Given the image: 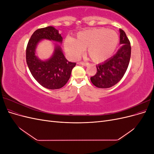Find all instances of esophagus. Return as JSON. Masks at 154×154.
Instances as JSON below:
<instances>
[{
	"label": "esophagus",
	"instance_id": "esophagus-1",
	"mask_svg": "<svg viewBox=\"0 0 154 154\" xmlns=\"http://www.w3.org/2000/svg\"><path fill=\"white\" fill-rule=\"evenodd\" d=\"M78 64H80V65H82V66H88V63H84V62H78Z\"/></svg>",
	"mask_w": 154,
	"mask_h": 154
}]
</instances>
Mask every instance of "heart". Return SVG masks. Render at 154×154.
<instances>
[{
	"label": "heart",
	"mask_w": 154,
	"mask_h": 154,
	"mask_svg": "<svg viewBox=\"0 0 154 154\" xmlns=\"http://www.w3.org/2000/svg\"><path fill=\"white\" fill-rule=\"evenodd\" d=\"M119 43V36L114 31L106 28H92L80 32L75 40L67 38L64 48L72 58H77L83 49L93 62L105 61L113 54Z\"/></svg>",
	"instance_id": "obj_1"
}]
</instances>
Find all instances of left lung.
<instances>
[{
    "label": "left lung",
    "mask_w": 154,
    "mask_h": 154,
    "mask_svg": "<svg viewBox=\"0 0 154 154\" xmlns=\"http://www.w3.org/2000/svg\"><path fill=\"white\" fill-rule=\"evenodd\" d=\"M119 32L121 48L113 57L96 66L97 72L91 78L92 84L98 88H106L115 85L127 71L131 55V46L125 31L120 29Z\"/></svg>",
    "instance_id": "8db88e82"
}]
</instances>
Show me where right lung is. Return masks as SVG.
Here are the masks:
<instances>
[{
    "label": "right lung",
    "instance_id": "right-lung-1",
    "mask_svg": "<svg viewBox=\"0 0 154 154\" xmlns=\"http://www.w3.org/2000/svg\"><path fill=\"white\" fill-rule=\"evenodd\" d=\"M43 40L62 44L63 38L58 30L48 26L36 30L32 35L26 48V62L32 76L40 84L48 89H58L66 84L76 63L65 58L60 46L54 44L51 57L45 60L36 55L37 45Z\"/></svg>",
    "mask_w": 154,
    "mask_h": 154
}]
</instances>
